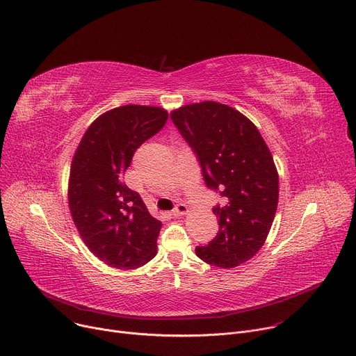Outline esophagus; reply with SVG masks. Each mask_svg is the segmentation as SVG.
Listing matches in <instances>:
<instances>
[{
	"instance_id": "34e87169",
	"label": "esophagus",
	"mask_w": 356,
	"mask_h": 356,
	"mask_svg": "<svg viewBox=\"0 0 356 356\" xmlns=\"http://www.w3.org/2000/svg\"><path fill=\"white\" fill-rule=\"evenodd\" d=\"M186 212H188V207H186L185 204H178V205L174 208V211L171 212V215H172L174 218H178V216L185 215Z\"/></svg>"
}]
</instances>
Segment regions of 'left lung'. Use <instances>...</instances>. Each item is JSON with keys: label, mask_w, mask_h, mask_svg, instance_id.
Listing matches in <instances>:
<instances>
[{"label": "left lung", "mask_w": 356, "mask_h": 356, "mask_svg": "<svg viewBox=\"0 0 356 356\" xmlns=\"http://www.w3.org/2000/svg\"><path fill=\"white\" fill-rule=\"evenodd\" d=\"M171 118L198 158L207 186L222 196L213 207L216 238L196 246V256L220 268L248 261L266 242L279 204L268 147L248 117L222 103L186 104Z\"/></svg>", "instance_id": "left-lung-1"}]
</instances>
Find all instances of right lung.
Wrapping results in <instances>:
<instances>
[{"label":"right lung","instance_id":"1","mask_svg":"<svg viewBox=\"0 0 356 356\" xmlns=\"http://www.w3.org/2000/svg\"><path fill=\"white\" fill-rule=\"evenodd\" d=\"M168 120L161 107L127 104L106 111L79 144L69 177V208L89 250L110 267L131 270L156 253L161 222L123 182L136 149Z\"/></svg>","mask_w":356,"mask_h":356}]
</instances>
